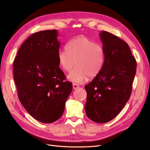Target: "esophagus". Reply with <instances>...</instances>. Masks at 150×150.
Masks as SVG:
<instances>
[{
	"label": "esophagus",
	"mask_w": 150,
	"mask_h": 150,
	"mask_svg": "<svg viewBox=\"0 0 150 150\" xmlns=\"http://www.w3.org/2000/svg\"><path fill=\"white\" fill-rule=\"evenodd\" d=\"M79 87V86L78 84L76 83H73V88H74V89H78Z\"/></svg>",
	"instance_id": "1"
}]
</instances>
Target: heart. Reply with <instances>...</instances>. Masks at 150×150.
I'll list each match as a JSON object with an SVG mask.
<instances>
[{
  "mask_svg": "<svg viewBox=\"0 0 150 150\" xmlns=\"http://www.w3.org/2000/svg\"><path fill=\"white\" fill-rule=\"evenodd\" d=\"M67 51L57 54L59 66L65 71H70L68 79L74 83H82L87 79L94 78L100 73L105 63L104 49L99 44L85 37H79L66 45Z\"/></svg>",
  "mask_w": 150,
  "mask_h": 150,
  "instance_id": "heart-1",
  "label": "heart"
}]
</instances>
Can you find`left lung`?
<instances>
[{
    "label": "left lung",
    "instance_id": "1",
    "mask_svg": "<svg viewBox=\"0 0 150 150\" xmlns=\"http://www.w3.org/2000/svg\"><path fill=\"white\" fill-rule=\"evenodd\" d=\"M105 59L100 73L85 86V110L91 120L106 123L120 113L130 98L136 61L129 45L106 31L99 33Z\"/></svg>",
    "mask_w": 150,
    "mask_h": 150
}]
</instances>
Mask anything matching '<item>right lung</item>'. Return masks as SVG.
Returning <instances> with one entry per match:
<instances>
[{
  "label": "right lung",
  "mask_w": 150,
  "mask_h": 150,
  "mask_svg": "<svg viewBox=\"0 0 150 150\" xmlns=\"http://www.w3.org/2000/svg\"><path fill=\"white\" fill-rule=\"evenodd\" d=\"M56 30L32 34L19 49L13 64L18 98L36 120L50 124L62 116L72 83L59 68Z\"/></svg>",
  "instance_id": "right-lung-1"
}]
</instances>
